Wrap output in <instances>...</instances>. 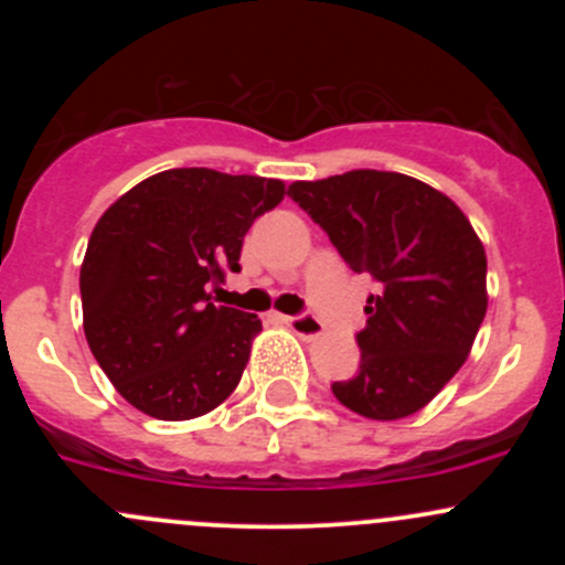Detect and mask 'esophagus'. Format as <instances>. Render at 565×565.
<instances>
[{"label": "esophagus", "mask_w": 565, "mask_h": 565, "mask_svg": "<svg viewBox=\"0 0 565 565\" xmlns=\"http://www.w3.org/2000/svg\"><path fill=\"white\" fill-rule=\"evenodd\" d=\"M284 324H287L292 333H298L300 339H317V335L324 333L322 322L315 315H295V317H284Z\"/></svg>", "instance_id": "1"}]
</instances>
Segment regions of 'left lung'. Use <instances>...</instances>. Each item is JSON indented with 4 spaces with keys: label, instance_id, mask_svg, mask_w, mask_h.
<instances>
[{
    "label": "left lung",
    "instance_id": "obj_1",
    "mask_svg": "<svg viewBox=\"0 0 565 565\" xmlns=\"http://www.w3.org/2000/svg\"><path fill=\"white\" fill-rule=\"evenodd\" d=\"M289 199L377 284L355 333L361 366L333 396L372 420L418 413L459 372L487 315V254L470 221L446 193L377 169L292 182Z\"/></svg>",
    "mask_w": 565,
    "mask_h": 565
}]
</instances>
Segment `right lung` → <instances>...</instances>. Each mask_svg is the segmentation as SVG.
Returning <instances> with one entry per match:
<instances>
[{"label":"right lung","mask_w":565,"mask_h":565,"mask_svg":"<svg viewBox=\"0 0 565 565\" xmlns=\"http://www.w3.org/2000/svg\"><path fill=\"white\" fill-rule=\"evenodd\" d=\"M284 182L169 169L100 215L82 265L84 333L125 402L188 420L237 388L262 319L213 306L207 284L241 270L243 237Z\"/></svg>","instance_id":"1"}]
</instances>
